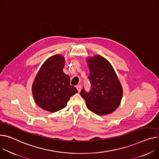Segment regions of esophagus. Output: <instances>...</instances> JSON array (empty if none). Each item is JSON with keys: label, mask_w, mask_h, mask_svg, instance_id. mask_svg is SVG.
<instances>
[{"label": "esophagus", "mask_w": 159, "mask_h": 159, "mask_svg": "<svg viewBox=\"0 0 159 159\" xmlns=\"http://www.w3.org/2000/svg\"><path fill=\"white\" fill-rule=\"evenodd\" d=\"M76 88L77 89L78 92H80V89H81V86L80 85H78V86H76Z\"/></svg>", "instance_id": "esophagus-1"}]
</instances>
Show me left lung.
Returning <instances> with one entry per match:
<instances>
[{
	"mask_svg": "<svg viewBox=\"0 0 159 159\" xmlns=\"http://www.w3.org/2000/svg\"><path fill=\"white\" fill-rule=\"evenodd\" d=\"M86 61L91 89L86 93L82 89L80 95L94 113L100 116L111 114L118 107L123 97L121 82L111 63L103 57L95 55L87 57Z\"/></svg>",
	"mask_w": 159,
	"mask_h": 159,
	"instance_id": "left-lung-1",
	"label": "left lung"
}]
</instances>
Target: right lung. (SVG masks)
Returning <instances> with one entry per match:
<instances>
[{
  "mask_svg": "<svg viewBox=\"0 0 159 159\" xmlns=\"http://www.w3.org/2000/svg\"><path fill=\"white\" fill-rule=\"evenodd\" d=\"M65 60L56 54L48 58L39 70L32 86L36 103L46 111L54 112L64 108L70 98L78 92L70 85L69 75L63 72Z\"/></svg>",
  "mask_w": 159,
  "mask_h": 159,
  "instance_id": "right-lung-1",
  "label": "right lung"
}]
</instances>
